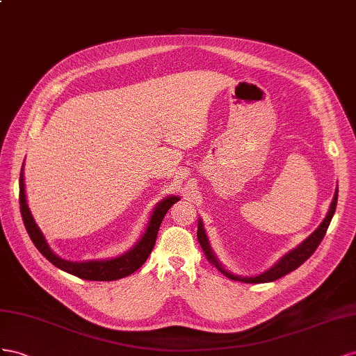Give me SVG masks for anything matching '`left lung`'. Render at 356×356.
Masks as SVG:
<instances>
[{"label": "left lung", "instance_id": "left-lung-1", "mask_svg": "<svg viewBox=\"0 0 356 356\" xmlns=\"http://www.w3.org/2000/svg\"><path fill=\"white\" fill-rule=\"evenodd\" d=\"M337 198H339V188L336 189V192H334V197H332V201H331V204H330V210L327 213V216H325V219L321 222V225L316 229H314L306 240L301 241L297 248H293L292 250L285 253V255H283L276 264H274L273 267H270L268 270H266L264 273L258 274V276H253V277L237 276V274L228 271L225 267L222 266V262L218 259V257L215 255V252L211 250V246H210V243H209L206 229H204V225H202V220L201 219H198L197 237H198V241H200L202 250H204V253H206L207 259L223 274V276H227L231 280H238V282H245V283H267V282H274V280H277V279L285 276V274H288V273L293 271L296 268H298L301 264L304 261H307L313 255V252L318 249L319 243L322 241L325 232H327V229L330 227V222H331V219L334 216V211H336Z\"/></svg>", "mask_w": 356, "mask_h": 356}]
</instances>
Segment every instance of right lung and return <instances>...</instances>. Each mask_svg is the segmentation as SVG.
<instances>
[{
	"label": "right lung",
	"instance_id": "obj_1",
	"mask_svg": "<svg viewBox=\"0 0 356 356\" xmlns=\"http://www.w3.org/2000/svg\"><path fill=\"white\" fill-rule=\"evenodd\" d=\"M19 195H20L19 197L20 213H22L25 228L35 245V248L40 250V253H42L47 261L52 262L54 266L58 267L59 270L73 274V276H77L80 279L99 280V282H110V280L127 277L143 266L146 259L149 258L152 249L155 246L161 222L164 219L165 213L172 204H175V202L180 200L179 195H168L164 200L156 202L155 209L152 210V215L149 218L147 227H146V231L143 232V236H141L136 245L125 253H122V255L116 258L90 259V261L79 262V261H68V259L60 258L52 249H50L44 234L42 232V229L38 228L33 213L28 206L26 194H25L24 165H22V170H20V177H19Z\"/></svg>",
	"mask_w": 356,
	"mask_h": 356
}]
</instances>
